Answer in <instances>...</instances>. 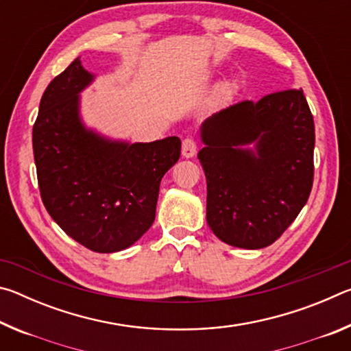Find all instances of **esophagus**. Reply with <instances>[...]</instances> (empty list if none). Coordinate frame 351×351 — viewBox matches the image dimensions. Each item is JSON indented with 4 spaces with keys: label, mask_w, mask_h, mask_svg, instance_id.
Here are the masks:
<instances>
[{
    "label": "esophagus",
    "mask_w": 351,
    "mask_h": 351,
    "mask_svg": "<svg viewBox=\"0 0 351 351\" xmlns=\"http://www.w3.org/2000/svg\"><path fill=\"white\" fill-rule=\"evenodd\" d=\"M181 153L184 158H192L197 153V141L192 138H186L182 141V147H181Z\"/></svg>",
    "instance_id": "34e87169"
}]
</instances>
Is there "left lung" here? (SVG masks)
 Here are the masks:
<instances>
[{
  "instance_id": "obj_1",
  "label": "left lung",
  "mask_w": 351,
  "mask_h": 351,
  "mask_svg": "<svg viewBox=\"0 0 351 351\" xmlns=\"http://www.w3.org/2000/svg\"><path fill=\"white\" fill-rule=\"evenodd\" d=\"M314 121L302 90L243 100L201 127L207 224L230 246L261 249L299 215L314 178ZM254 144V150L247 148Z\"/></svg>"
}]
</instances>
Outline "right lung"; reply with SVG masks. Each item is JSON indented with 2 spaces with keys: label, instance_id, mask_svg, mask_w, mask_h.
<instances>
[{
  "label": "right lung",
  "instance_id": "add662e5",
  "mask_svg": "<svg viewBox=\"0 0 351 351\" xmlns=\"http://www.w3.org/2000/svg\"><path fill=\"white\" fill-rule=\"evenodd\" d=\"M94 75L80 58L58 74L41 97L32 128L40 195L71 239L94 252H117L154 221L159 184L181 154V141H110L80 121V91Z\"/></svg>",
  "mask_w": 351,
  "mask_h": 351
}]
</instances>
